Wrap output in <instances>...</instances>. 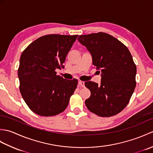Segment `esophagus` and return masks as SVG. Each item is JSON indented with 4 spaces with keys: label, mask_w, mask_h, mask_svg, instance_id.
<instances>
[{
    "label": "esophagus",
    "mask_w": 153,
    "mask_h": 153,
    "mask_svg": "<svg viewBox=\"0 0 153 153\" xmlns=\"http://www.w3.org/2000/svg\"><path fill=\"white\" fill-rule=\"evenodd\" d=\"M78 83H79V85L81 87H85V82H82V81H79Z\"/></svg>",
    "instance_id": "1"
}]
</instances>
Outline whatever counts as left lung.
Listing matches in <instances>:
<instances>
[{
	"label": "left lung",
	"mask_w": 153,
	"mask_h": 153,
	"mask_svg": "<svg viewBox=\"0 0 153 153\" xmlns=\"http://www.w3.org/2000/svg\"><path fill=\"white\" fill-rule=\"evenodd\" d=\"M77 40L90 52L93 64L102 73L100 85L85 83L91 91L85 102L87 108L101 117L117 114L128 105L136 86L137 68L130 52L122 42L102 32L80 35Z\"/></svg>",
	"instance_id": "8db88e82"
}]
</instances>
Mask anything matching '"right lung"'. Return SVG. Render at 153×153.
<instances>
[{
    "instance_id": "1",
    "label": "right lung",
    "mask_w": 153,
    "mask_h": 153,
    "mask_svg": "<svg viewBox=\"0 0 153 153\" xmlns=\"http://www.w3.org/2000/svg\"><path fill=\"white\" fill-rule=\"evenodd\" d=\"M78 35H47L22 53L18 70L19 91L32 111L42 116L62 112L77 85V80L57 76Z\"/></svg>"
}]
</instances>
